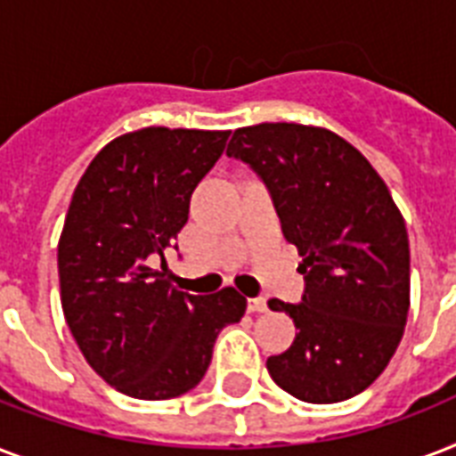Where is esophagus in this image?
<instances>
[{
  "instance_id": "esophagus-1",
  "label": "esophagus",
  "mask_w": 456,
  "mask_h": 456,
  "mask_svg": "<svg viewBox=\"0 0 456 456\" xmlns=\"http://www.w3.org/2000/svg\"><path fill=\"white\" fill-rule=\"evenodd\" d=\"M248 312H256V314H260V312H267V300H265V298H250L248 300Z\"/></svg>"
}]
</instances>
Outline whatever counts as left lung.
Masks as SVG:
<instances>
[{"label": "left lung", "instance_id": "obj_1", "mask_svg": "<svg viewBox=\"0 0 456 456\" xmlns=\"http://www.w3.org/2000/svg\"><path fill=\"white\" fill-rule=\"evenodd\" d=\"M227 156L263 177L303 256V303H267L298 329L267 371L303 403L357 395L388 367L410 314V239L388 186L353 144L314 125L239 127Z\"/></svg>", "mask_w": 456, "mask_h": 456}]
</instances>
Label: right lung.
Segmentation results:
<instances>
[{"label":"right lung","instance_id":"right-lung-1","mask_svg":"<svg viewBox=\"0 0 456 456\" xmlns=\"http://www.w3.org/2000/svg\"><path fill=\"white\" fill-rule=\"evenodd\" d=\"M229 130L142 127L89 163L59 239L66 324L103 381L137 400L177 397L206 374L217 333L248 300L227 286L189 296L149 267L189 220V200Z\"/></svg>","mask_w":456,"mask_h":456}]
</instances>
